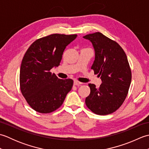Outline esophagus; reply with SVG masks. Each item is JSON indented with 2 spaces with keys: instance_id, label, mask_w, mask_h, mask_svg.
Returning a JSON list of instances; mask_svg holds the SVG:
<instances>
[{
  "instance_id": "1",
  "label": "esophagus",
  "mask_w": 149,
  "mask_h": 149,
  "mask_svg": "<svg viewBox=\"0 0 149 149\" xmlns=\"http://www.w3.org/2000/svg\"><path fill=\"white\" fill-rule=\"evenodd\" d=\"M82 84V83L79 81H74V84L75 85V86H80V85Z\"/></svg>"
}]
</instances>
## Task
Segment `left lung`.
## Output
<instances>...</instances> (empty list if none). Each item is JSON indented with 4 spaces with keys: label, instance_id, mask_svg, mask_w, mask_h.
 Wrapping results in <instances>:
<instances>
[{
    "label": "left lung",
    "instance_id": "obj_1",
    "mask_svg": "<svg viewBox=\"0 0 149 149\" xmlns=\"http://www.w3.org/2000/svg\"><path fill=\"white\" fill-rule=\"evenodd\" d=\"M92 43L95 58L91 69L102 83L97 88L89 84L90 93L85 100L93 113L106 115L122 105L130 87L132 74L124 50L115 41L97 32L83 36Z\"/></svg>",
    "mask_w": 149,
    "mask_h": 149
}]
</instances>
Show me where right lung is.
I'll return each instance as SVG.
<instances>
[{"label": "right lung", "mask_w": 149, "mask_h": 149, "mask_svg": "<svg viewBox=\"0 0 149 149\" xmlns=\"http://www.w3.org/2000/svg\"><path fill=\"white\" fill-rule=\"evenodd\" d=\"M77 36L50 34L36 40L25 54L20 66V88L28 104L36 111H54L72 90V79H59L50 70L59 65L66 47Z\"/></svg>", "instance_id": "obj_1"}]
</instances>
